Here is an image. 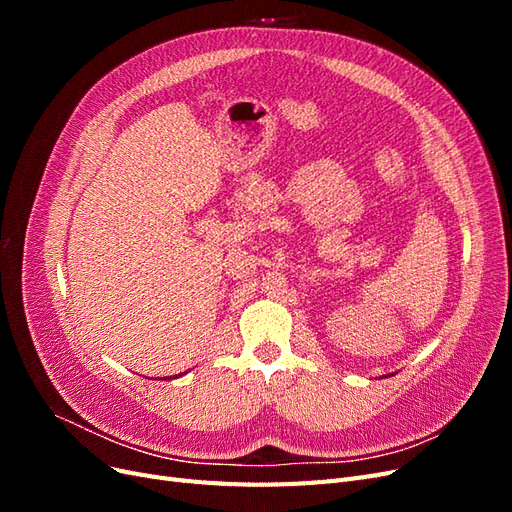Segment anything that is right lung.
Returning a JSON list of instances; mask_svg holds the SVG:
<instances>
[{"mask_svg": "<svg viewBox=\"0 0 512 512\" xmlns=\"http://www.w3.org/2000/svg\"><path fill=\"white\" fill-rule=\"evenodd\" d=\"M183 374H185V371H183ZM164 380H166V378H164Z\"/></svg>", "mask_w": 512, "mask_h": 512, "instance_id": "1", "label": "right lung"}]
</instances>
